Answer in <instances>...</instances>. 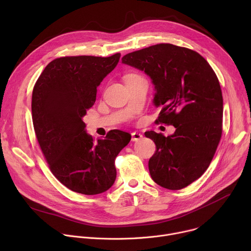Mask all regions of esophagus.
<instances>
[{
  "label": "esophagus",
  "mask_w": 251,
  "mask_h": 251,
  "mask_svg": "<svg viewBox=\"0 0 251 251\" xmlns=\"http://www.w3.org/2000/svg\"><path fill=\"white\" fill-rule=\"evenodd\" d=\"M131 135H132V141H134V142L139 141L143 138V135L141 133H138V132H133Z\"/></svg>",
  "instance_id": "34e87169"
}]
</instances>
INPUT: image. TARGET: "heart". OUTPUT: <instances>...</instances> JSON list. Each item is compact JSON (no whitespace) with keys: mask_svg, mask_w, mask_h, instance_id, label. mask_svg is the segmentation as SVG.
<instances>
[{"mask_svg":"<svg viewBox=\"0 0 251 251\" xmlns=\"http://www.w3.org/2000/svg\"><path fill=\"white\" fill-rule=\"evenodd\" d=\"M131 75H128V76H131ZM128 76H127V77H128Z\"/></svg>","mask_w":251,"mask_h":251,"instance_id":"heart-1","label":"heart"}]
</instances>
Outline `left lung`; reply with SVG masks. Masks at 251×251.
Instances as JSON below:
<instances>
[{"mask_svg": "<svg viewBox=\"0 0 251 251\" xmlns=\"http://www.w3.org/2000/svg\"><path fill=\"white\" fill-rule=\"evenodd\" d=\"M122 63L151 78L154 105L162 108L156 123L176 128L168 137L145 133L157 149L149 160L153 181L168 190L186 188L208 168L222 137L224 100L216 74L197 51L171 44L130 52Z\"/></svg>", "mask_w": 251, "mask_h": 251, "instance_id": "left-lung-1", "label": "left lung"}]
</instances>
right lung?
I'll use <instances>...</instances> for the list:
<instances>
[{
	"instance_id": "1",
	"label": "right lung",
	"mask_w": 251,
	"mask_h": 251,
	"mask_svg": "<svg viewBox=\"0 0 251 251\" xmlns=\"http://www.w3.org/2000/svg\"><path fill=\"white\" fill-rule=\"evenodd\" d=\"M119 58L120 53L56 58L32 90V123L42 152L54 176L75 193L91 196L109 190L116 178L115 159L131 140L129 133L111 130L95 142L82 120Z\"/></svg>"
}]
</instances>
